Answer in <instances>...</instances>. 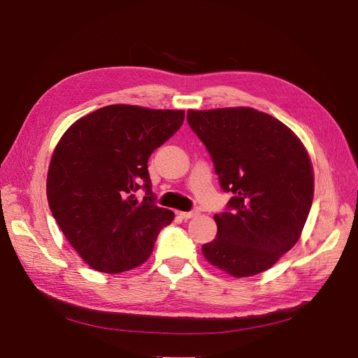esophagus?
Masks as SVG:
<instances>
[{"mask_svg": "<svg viewBox=\"0 0 358 358\" xmlns=\"http://www.w3.org/2000/svg\"><path fill=\"white\" fill-rule=\"evenodd\" d=\"M199 215V210H189V212H179V216L182 220H191L194 216Z\"/></svg>", "mask_w": 358, "mask_h": 358, "instance_id": "obj_1", "label": "esophagus"}]
</instances>
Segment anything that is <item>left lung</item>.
<instances>
[{
	"label": "left lung",
	"mask_w": 358,
	"mask_h": 358,
	"mask_svg": "<svg viewBox=\"0 0 358 358\" xmlns=\"http://www.w3.org/2000/svg\"><path fill=\"white\" fill-rule=\"evenodd\" d=\"M187 121L213 161L222 191L218 233L203 245L213 266L236 278L272 267L296 245L313 199L305 146L276 117L251 107L188 110Z\"/></svg>",
	"instance_id": "1"
}]
</instances>
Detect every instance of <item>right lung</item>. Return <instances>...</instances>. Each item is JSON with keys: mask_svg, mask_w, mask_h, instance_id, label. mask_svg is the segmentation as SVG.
Instances as JSON below:
<instances>
[{"mask_svg": "<svg viewBox=\"0 0 358 358\" xmlns=\"http://www.w3.org/2000/svg\"><path fill=\"white\" fill-rule=\"evenodd\" d=\"M183 117V110L113 104L80 117L61 137L48 173L49 208L92 268L121 273L145 263L175 218L157 204L148 159Z\"/></svg>", "mask_w": 358, "mask_h": 358, "instance_id": "add662e5", "label": "right lung"}]
</instances>
